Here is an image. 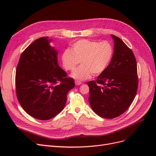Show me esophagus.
Here are the masks:
<instances>
[{"mask_svg":"<svg viewBox=\"0 0 156 156\" xmlns=\"http://www.w3.org/2000/svg\"><path fill=\"white\" fill-rule=\"evenodd\" d=\"M75 85H77V86L81 85V82H80L79 81H75Z\"/></svg>","mask_w":156,"mask_h":156,"instance_id":"esophagus-1","label":"esophagus"}]
</instances>
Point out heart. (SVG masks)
Listing matches in <instances>:
<instances>
[{
	"instance_id": "heart-1",
	"label": "heart",
	"mask_w": 156,
	"mask_h": 156,
	"mask_svg": "<svg viewBox=\"0 0 156 156\" xmlns=\"http://www.w3.org/2000/svg\"><path fill=\"white\" fill-rule=\"evenodd\" d=\"M112 48L106 41L98 42L80 40L72 45V50L66 49L61 55V61L65 69L72 71L79 62L81 65L75 69L72 77L79 81L87 80L100 75L106 69L112 56Z\"/></svg>"
}]
</instances>
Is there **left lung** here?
<instances>
[{
  "instance_id": "8db88e82",
  "label": "left lung",
  "mask_w": 156,
  "mask_h": 156,
  "mask_svg": "<svg viewBox=\"0 0 156 156\" xmlns=\"http://www.w3.org/2000/svg\"><path fill=\"white\" fill-rule=\"evenodd\" d=\"M114 53L106 69L97 80L87 83L90 105L105 119H114L129 107L138 88L137 67L134 54L119 37L111 34Z\"/></svg>"
}]
</instances>
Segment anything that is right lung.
I'll list each match as a JSON object with an SVG mask.
<instances>
[{
    "label": "right lung",
    "mask_w": 156,
    "mask_h": 156,
    "mask_svg": "<svg viewBox=\"0 0 156 156\" xmlns=\"http://www.w3.org/2000/svg\"><path fill=\"white\" fill-rule=\"evenodd\" d=\"M48 37L36 40L23 52L17 66V100L28 115L48 120L63 110L67 94L75 87L72 78L58 64V51Z\"/></svg>",
    "instance_id": "1"
}]
</instances>
